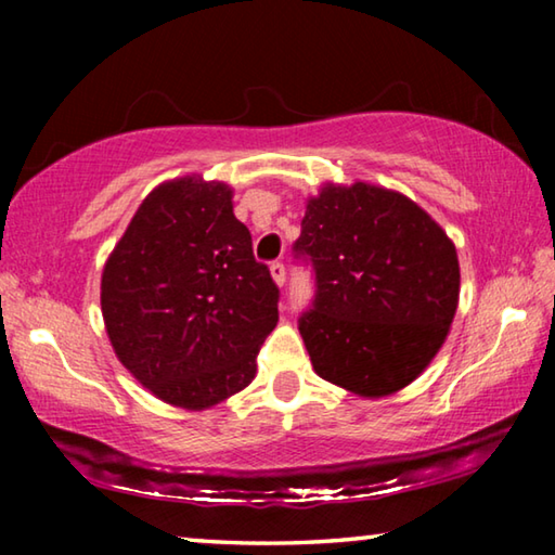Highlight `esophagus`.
<instances>
[{
  "mask_svg": "<svg viewBox=\"0 0 555 555\" xmlns=\"http://www.w3.org/2000/svg\"><path fill=\"white\" fill-rule=\"evenodd\" d=\"M269 271H271V279H274V284H276V286H284V281H286V267L281 264V261H271Z\"/></svg>",
  "mask_w": 555,
  "mask_h": 555,
  "instance_id": "esophagus-1",
  "label": "esophagus"
}]
</instances>
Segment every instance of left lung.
Masks as SVG:
<instances>
[{
	"label": "left lung",
	"mask_w": 555,
	"mask_h": 555,
	"mask_svg": "<svg viewBox=\"0 0 555 555\" xmlns=\"http://www.w3.org/2000/svg\"><path fill=\"white\" fill-rule=\"evenodd\" d=\"M294 249L315 271L298 331L318 377L364 399L409 387L457 311L460 264L446 230L399 191L325 183L306 203Z\"/></svg>",
	"instance_id": "obj_1"
}]
</instances>
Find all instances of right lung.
I'll use <instances>...</instances> for the list:
<instances>
[{
  "instance_id": "1",
  "label": "right lung",
  "mask_w": 555,
  "mask_h": 555,
  "mask_svg": "<svg viewBox=\"0 0 555 555\" xmlns=\"http://www.w3.org/2000/svg\"><path fill=\"white\" fill-rule=\"evenodd\" d=\"M100 304L117 360L185 411L247 387L279 321V288L234 218L232 188L201 176L142 201L102 269Z\"/></svg>"
}]
</instances>
